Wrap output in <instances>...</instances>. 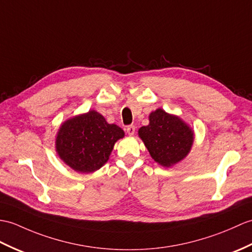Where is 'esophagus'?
<instances>
[{"label": "esophagus", "mask_w": 252, "mask_h": 252, "mask_svg": "<svg viewBox=\"0 0 252 252\" xmlns=\"http://www.w3.org/2000/svg\"><path fill=\"white\" fill-rule=\"evenodd\" d=\"M126 133L128 134V135H134V133H135V126H126Z\"/></svg>", "instance_id": "1"}]
</instances>
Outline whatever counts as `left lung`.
I'll return each mask as SVG.
<instances>
[{
  "instance_id": "1",
  "label": "left lung",
  "mask_w": 252,
  "mask_h": 252,
  "mask_svg": "<svg viewBox=\"0 0 252 252\" xmlns=\"http://www.w3.org/2000/svg\"><path fill=\"white\" fill-rule=\"evenodd\" d=\"M149 125L139 128L153 159L163 166H171L188 155L193 143V132L178 117L159 108L149 116Z\"/></svg>"
}]
</instances>
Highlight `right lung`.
Here are the masks:
<instances>
[{
    "label": "right lung",
    "instance_id": "obj_1",
    "mask_svg": "<svg viewBox=\"0 0 252 252\" xmlns=\"http://www.w3.org/2000/svg\"><path fill=\"white\" fill-rule=\"evenodd\" d=\"M124 136L121 127L107 124L102 115L90 110L64 122L56 148L61 159L75 171L91 173L107 162L115 143Z\"/></svg>",
    "mask_w": 252,
    "mask_h": 252
}]
</instances>
